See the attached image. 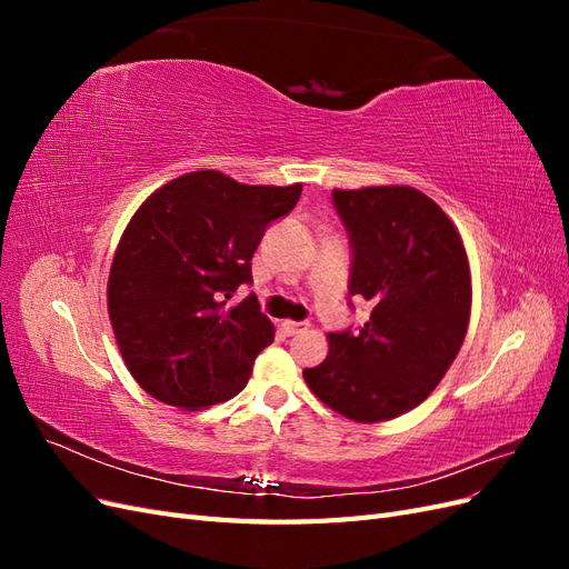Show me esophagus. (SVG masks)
<instances>
[{"mask_svg":"<svg viewBox=\"0 0 569 569\" xmlns=\"http://www.w3.org/2000/svg\"><path fill=\"white\" fill-rule=\"evenodd\" d=\"M280 327H282V332H284L287 337H291V335H299V332L308 330V322H295V320H284Z\"/></svg>","mask_w":569,"mask_h":569,"instance_id":"obj_1","label":"esophagus"}]
</instances>
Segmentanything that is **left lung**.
<instances>
[{
    "label": "left lung",
    "instance_id": "obj_1",
    "mask_svg": "<svg viewBox=\"0 0 569 569\" xmlns=\"http://www.w3.org/2000/svg\"><path fill=\"white\" fill-rule=\"evenodd\" d=\"M351 247V297L372 311L358 330L332 332L330 353L303 380L356 422L420 406L456 360L470 322V268L460 234L412 187L335 189Z\"/></svg>",
    "mask_w": 569,
    "mask_h": 569
}]
</instances>
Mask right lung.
Masks as SVG:
<instances>
[{
  "instance_id": "1",
  "label": "right lung",
  "mask_w": 569,
  "mask_h": 569,
  "mask_svg": "<svg viewBox=\"0 0 569 569\" xmlns=\"http://www.w3.org/2000/svg\"><path fill=\"white\" fill-rule=\"evenodd\" d=\"M301 184H239L197 170L157 189L126 228L109 274V318L128 370L168 406L222 403L242 391L274 339L258 299L228 308L253 284L251 258Z\"/></svg>"
}]
</instances>
